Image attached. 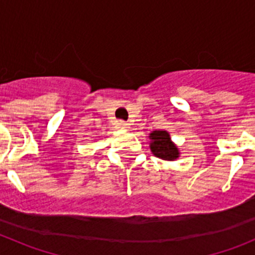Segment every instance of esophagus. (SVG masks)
I'll list each match as a JSON object with an SVG mask.
<instances>
[{
    "label": "esophagus",
    "mask_w": 255,
    "mask_h": 255,
    "mask_svg": "<svg viewBox=\"0 0 255 255\" xmlns=\"http://www.w3.org/2000/svg\"><path fill=\"white\" fill-rule=\"evenodd\" d=\"M119 126L123 128V129H130V124L126 123V121H120V123H119Z\"/></svg>",
    "instance_id": "1"
}]
</instances>
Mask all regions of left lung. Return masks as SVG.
<instances>
[{"instance_id": "obj_1", "label": "left lung", "mask_w": 255, "mask_h": 255, "mask_svg": "<svg viewBox=\"0 0 255 255\" xmlns=\"http://www.w3.org/2000/svg\"><path fill=\"white\" fill-rule=\"evenodd\" d=\"M150 152L163 161H176L180 157V150L172 141L170 132L166 130H154L149 132Z\"/></svg>"}]
</instances>
